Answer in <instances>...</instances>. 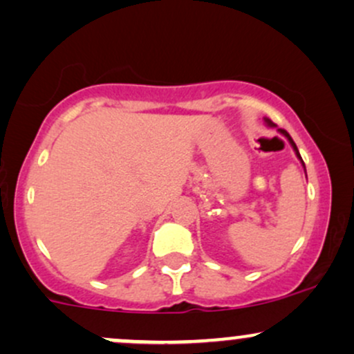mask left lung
I'll list each match as a JSON object with an SVG mask.
<instances>
[{
    "label": "left lung",
    "instance_id": "left-lung-1",
    "mask_svg": "<svg viewBox=\"0 0 354 354\" xmlns=\"http://www.w3.org/2000/svg\"><path fill=\"white\" fill-rule=\"evenodd\" d=\"M265 124L268 126V128H274V123H273V121H271V120H268V118H265ZM278 131L279 133H281V135L284 136V138H286V140L288 141H290V145H291V148H293V151H295V154H296V158H298V160L299 161H301V165H303V168H304V163H303V160H301V154H299V151H298V148H296V145H295V141L293 140H291V136L290 135H288V133L286 131H284V129H278ZM304 173H306V168H304Z\"/></svg>",
    "mask_w": 354,
    "mask_h": 354
}]
</instances>
